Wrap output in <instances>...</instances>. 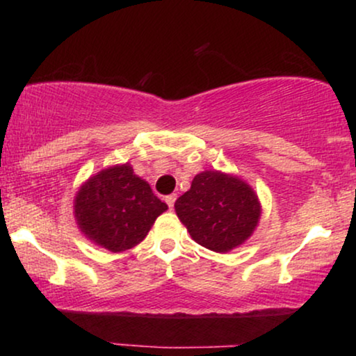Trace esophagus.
<instances>
[{
	"label": "esophagus",
	"instance_id": "esophagus-1",
	"mask_svg": "<svg viewBox=\"0 0 356 356\" xmlns=\"http://www.w3.org/2000/svg\"><path fill=\"white\" fill-rule=\"evenodd\" d=\"M175 201H177V194H168V196L165 197V202L168 204V207H170V209H173V206H175Z\"/></svg>",
	"mask_w": 356,
	"mask_h": 356
}]
</instances>
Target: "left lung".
<instances>
[{"label":"left lung","mask_w":356,"mask_h":356,"mask_svg":"<svg viewBox=\"0 0 356 356\" xmlns=\"http://www.w3.org/2000/svg\"><path fill=\"white\" fill-rule=\"evenodd\" d=\"M175 211L193 240L216 252L240 246L261 216L254 191L240 178L220 172L196 175L191 189L175 202Z\"/></svg>","instance_id":"8db88e82"}]
</instances>
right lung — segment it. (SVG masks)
I'll return each mask as SVG.
<instances>
[{
  "label": "right lung",
  "mask_w": 356,
  "mask_h": 356,
  "mask_svg": "<svg viewBox=\"0 0 356 356\" xmlns=\"http://www.w3.org/2000/svg\"><path fill=\"white\" fill-rule=\"evenodd\" d=\"M168 206L128 163L92 177L74 201L77 225L97 245L120 252L140 243Z\"/></svg>",
  "instance_id": "right-lung-1"
}]
</instances>
